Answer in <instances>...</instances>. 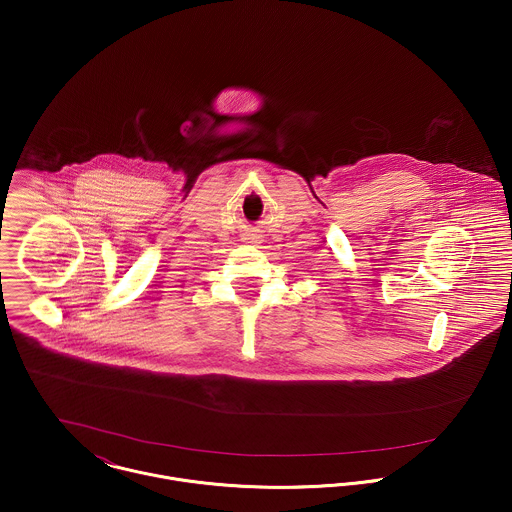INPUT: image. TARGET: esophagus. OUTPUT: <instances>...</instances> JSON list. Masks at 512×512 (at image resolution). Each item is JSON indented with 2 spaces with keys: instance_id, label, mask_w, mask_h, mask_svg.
I'll return each mask as SVG.
<instances>
[{
  "instance_id": "34e87169",
  "label": "esophagus",
  "mask_w": 512,
  "mask_h": 512,
  "mask_svg": "<svg viewBox=\"0 0 512 512\" xmlns=\"http://www.w3.org/2000/svg\"><path fill=\"white\" fill-rule=\"evenodd\" d=\"M250 240H252V242H258V240H260V236H256V234H250Z\"/></svg>"
}]
</instances>
